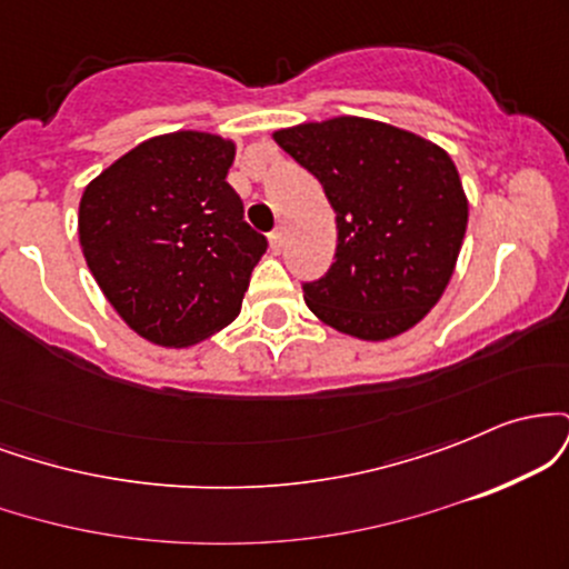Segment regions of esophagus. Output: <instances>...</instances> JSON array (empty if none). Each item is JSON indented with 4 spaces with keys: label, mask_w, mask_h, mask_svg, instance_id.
<instances>
[{
    "label": "esophagus",
    "mask_w": 569,
    "mask_h": 569,
    "mask_svg": "<svg viewBox=\"0 0 569 569\" xmlns=\"http://www.w3.org/2000/svg\"><path fill=\"white\" fill-rule=\"evenodd\" d=\"M283 246H286V234H283V230H280V227H276V230L270 232V248H272V253L283 251Z\"/></svg>",
    "instance_id": "1"
}]
</instances>
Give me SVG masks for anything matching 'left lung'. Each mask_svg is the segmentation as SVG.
<instances>
[{"label":"left lung","mask_w":569,"mask_h":569,"mask_svg":"<svg viewBox=\"0 0 569 569\" xmlns=\"http://www.w3.org/2000/svg\"><path fill=\"white\" fill-rule=\"evenodd\" d=\"M278 147L321 181L337 213L335 264L302 283L337 331L390 339L428 316L452 278L468 200L452 158L409 130L363 117L305 122Z\"/></svg>","instance_id":"1"}]
</instances>
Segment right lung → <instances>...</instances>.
Returning <instances> with one entry per match:
<instances>
[{"mask_svg": "<svg viewBox=\"0 0 569 569\" xmlns=\"http://www.w3.org/2000/svg\"><path fill=\"white\" fill-rule=\"evenodd\" d=\"M234 143L179 130L154 136L84 187V262L136 335L187 348L238 318L267 238L227 184Z\"/></svg>", "mask_w": 569, "mask_h": 569, "instance_id": "1", "label": "right lung"}]
</instances>
